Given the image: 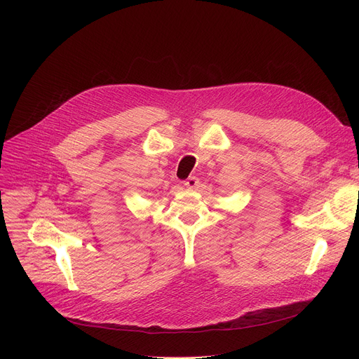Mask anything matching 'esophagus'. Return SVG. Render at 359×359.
<instances>
[{"label":"esophagus","mask_w":359,"mask_h":359,"mask_svg":"<svg viewBox=\"0 0 359 359\" xmlns=\"http://www.w3.org/2000/svg\"><path fill=\"white\" fill-rule=\"evenodd\" d=\"M183 184H184L186 187H189V189H194V187L198 186V179H197L196 176H190L187 180L183 182Z\"/></svg>","instance_id":"34e87169"}]
</instances>
